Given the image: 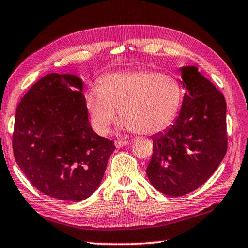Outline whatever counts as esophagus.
<instances>
[{"label":"esophagus","mask_w":248,"mask_h":248,"mask_svg":"<svg viewBox=\"0 0 248 248\" xmlns=\"http://www.w3.org/2000/svg\"><path fill=\"white\" fill-rule=\"evenodd\" d=\"M128 144H129L128 141H116L115 142V146H116V148H118V149L124 148V146L128 145Z\"/></svg>","instance_id":"1"}]
</instances>
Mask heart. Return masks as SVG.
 Returning a JSON list of instances; mask_svg holds the SVG:
<instances>
[{
	"instance_id": "obj_1",
	"label": "heart",
	"mask_w": 248,
	"mask_h": 248,
	"mask_svg": "<svg viewBox=\"0 0 248 248\" xmlns=\"http://www.w3.org/2000/svg\"><path fill=\"white\" fill-rule=\"evenodd\" d=\"M183 91L171 75L152 70H132L106 75L97 89L84 94V105L95 131L109 132L116 109L123 117L120 131L155 134L169 128L177 116Z\"/></svg>"
}]
</instances>
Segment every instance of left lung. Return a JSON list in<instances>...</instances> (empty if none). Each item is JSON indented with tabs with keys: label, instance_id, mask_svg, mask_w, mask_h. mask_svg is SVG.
<instances>
[{
	"label": "left lung",
	"instance_id": "left-lung-1",
	"mask_svg": "<svg viewBox=\"0 0 248 248\" xmlns=\"http://www.w3.org/2000/svg\"><path fill=\"white\" fill-rule=\"evenodd\" d=\"M185 92L174 124L154 134L146 175L170 197L189 194L215 173L228 149L224 96L196 66L179 68Z\"/></svg>",
	"mask_w": 248,
	"mask_h": 248
}]
</instances>
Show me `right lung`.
Masks as SVG:
<instances>
[{"instance_id": "1", "label": "right lung", "mask_w": 248, "mask_h": 248, "mask_svg": "<svg viewBox=\"0 0 248 248\" xmlns=\"http://www.w3.org/2000/svg\"><path fill=\"white\" fill-rule=\"evenodd\" d=\"M83 87L74 74L40 78L18 104L13 134L15 159L33 187L74 202L99 187L116 149L91 127Z\"/></svg>"}]
</instances>
